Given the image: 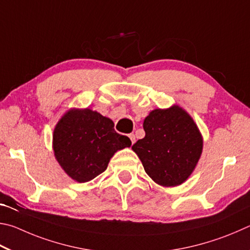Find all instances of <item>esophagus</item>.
Masks as SVG:
<instances>
[{
	"label": "esophagus",
	"instance_id": "1",
	"mask_svg": "<svg viewBox=\"0 0 250 250\" xmlns=\"http://www.w3.org/2000/svg\"><path fill=\"white\" fill-rule=\"evenodd\" d=\"M128 137H129V139H130V142H132V144H134L135 142H136V137H135L134 134H129Z\"/></svg>",
	"mask_w": 250,
	"mask_h": 250
}]
</instances>
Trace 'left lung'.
Returning <instances> with one entry per match:
<instances>
[{
    "label": "left lung",
    "mask_w": 250,
    "mask_h": 250,
    "mask_svg": "<svg viewBox=\"0 0 250 250\" xmlns=\"http://www.w3.org/2000/svg\"><path fill=\"white\" fill-rule=\"evenodd\" d=\"M145 137L133 145L144 169L156 183L174 187L193 171L202 152V136L181 107L155 109L144 121Z\"/></svg>",
    "instance_id": "left-lung-1"
}]
</instances>
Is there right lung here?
I'll list each match as a JSON object with an SVG mask.
<instances>
[{"label": "right lung", "mask_w": 250, "mask_h": 250, "mask_svg": "<svg viewBox=\"0 0 250 250\" xmlns=\"http://www.w3.org/2000/svg\"><path fill=\"white\" fill-rule=\"evenodd\" d=\"M114 123L89 108L65 113L54 130V151L61 167L78 182H87L107 168L117 150L129 147Z\"/></svg>", "instance_id": "right-lung-1"}]
</instances>
